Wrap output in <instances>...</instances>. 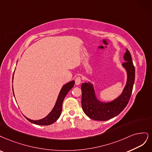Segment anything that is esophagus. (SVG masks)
<instances>
[{
    "label": "esophagus",
    "instance_id": "esophagus-1",
    "mask_svg": "<svg viewBox=\"0 0 152 152\" xmlns=\"http://www.w3.org/2000/svg\"><path fill=\"white\" fill-rule=\"evenodd\" d=\"M81 77H80V76L77 77L76 78V80H75V84H76V85H79L80 84V83H81Z\"/></svg>",
    "mask_w": 152,
    "mask_h": 152
}]
</instances>
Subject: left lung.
<instances>
[{"label": "left lung", "instance_id": "1", "mask_svg": "<svg viewBox=\"0 0 152 152\" xmlns=\"http://www.w3.org/2000/svg\"><path fill=\"white\" fill-rule=\"evenodd\" d=\"M123 58L125 62L122 64V66L126 72V83L121 94L114 100L109 102L100 100L91 82L82 83V109L90 119L96 121L109 120L119 115L128 105L134 83L135 69L131 53L128 49H126Z\"/></svg>", "mask_w": 152, "mask_h": 152}]
</instances>
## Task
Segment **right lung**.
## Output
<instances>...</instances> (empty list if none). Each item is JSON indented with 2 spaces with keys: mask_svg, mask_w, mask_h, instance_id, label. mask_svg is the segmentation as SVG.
<instances>
[{
  "mask_svg": "<svg viewBox=\"0 0 152 152\" xmlns=\"http://www.w3.org/2000/svg\"><path fill=\"white\" fill-rule=\"evenodd\" d=\"M14 77V75H13ZM13 77H12V82H13ZM75 81L72 80L69 82L66 83L65 85H64L62 87V88L58 94V95L57 96V100L56 102V104L52 110L50 111V112L48 114L46 117L39 120H32L28 118L26 116H24L30 122L33 124H37V125H42V126H47L53 124V122H55L61 114V112L62 109V103L64 99L65 96L67 94V93L69 92L72 88L75 85ZM12 91H13V95L14 96V90H13V86H12Z\"/></svg>",
  "mask_w": 152,
  "mask_h": 152,
  "instance_id": "add662e5",
  "label": "right lung"
}]
</instances>
